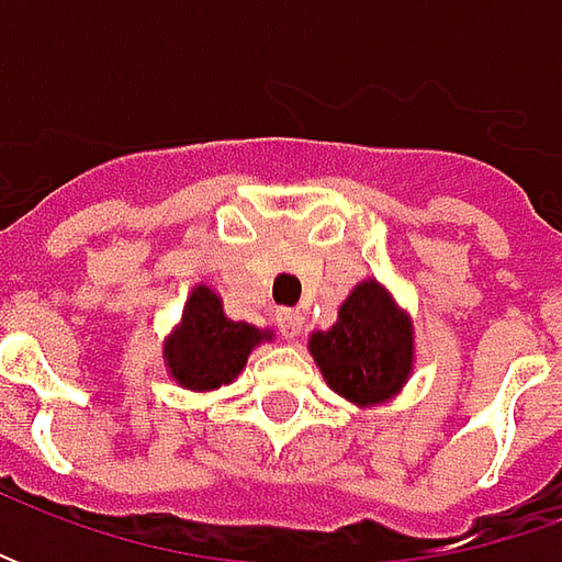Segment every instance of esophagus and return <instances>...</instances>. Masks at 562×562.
Wrapping results in <instances>:
<instances>
[{
  "label": "esophagus",
  "mask_w": 562,
  "mask_h": 562,
  "mask_svg": "<svg viewBox=\"0 0 562 562\" xmlns=\"http://www.w3.org/2000/svg\"><path fill=\"white\" fill-rule=\"evenodd\" d=\"M303 318L306 315L300 313V310H278L274 313V322H278V331L284 337H296L303 331Z\"/></svg>",
  "instance_id": "1"
}]
</instances>
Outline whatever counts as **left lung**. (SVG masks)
Here are the masks:
<instances>
[{
    "label": "left lung",
    "instance_id": "obj_1",
    "mask_svg": "<svg viewBox=\"0 0 562 562\" xmlns=\"http://www.w3.org/2000/svg\"><path fill=\"white\" fill-rule=\"evenodd\" d=\"M310 353L335 394L369 409L397 397L413 375V318L381 281L366 278L340 303L335 325L310 335Z\"/></svg>",
    "mask_w": 562,
    "mask_h": 562
}]
</instances>
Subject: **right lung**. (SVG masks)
Returning <instances> with one entry per match:
<instances>
[{
    "label": "right lung",
    "mask_w": 562,
    "mask_h": 562,
    "mask_svg": "<svg viewBox=\"0 0 562 562\" xmlns=\"http://www.w3.org/2000/svg\"><path fill=\"white\" fill-rule=\"evenodd\" d=\"M271 337L274 331L269 328L227 318L222 296L209 284H196L178 328L165 337V369L187 391H218L244 372L249 353Z\"/></svg>",
    "instance_id": "right-lung-1"
}]
</instances>
